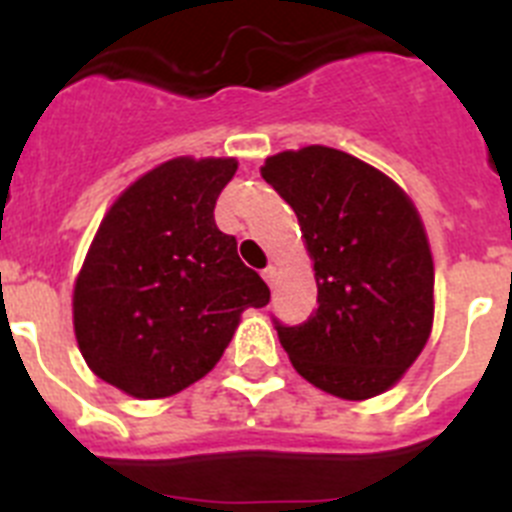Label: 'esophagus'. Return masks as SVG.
<instances>
[{
	"instance_id": "1",
	"label": "esophagus",
	"mask_w": 512,
	"mask_h": 512,
	"mask_svg": "<svg viewBox=\"0 0 512 512\" xmlns=\"http://www.w3.org/2000/svg\"><path fill=\"white\" fill-rule=\"evenodd\" d=\"M261 277H264V282L269 284V287H274V284H277V266H266V269L261 271Z\"/></svg>"
}]
</instances>
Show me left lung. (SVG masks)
<instances>
[{
    "instance_id": "8db88e82",
    "label": "left lung",
    "mask_w": 512,
    "mask_h": 512,
    "mask_svg": "<svg viewBox=\"0 0 512 512\" xmlns=\"http://www.w3.org/2000/svg\"><path fill=\"white\" fill-rule=\"evenodd\" d=\"M261 176L295 210L315 261L318 310L274 318L310 384L343 400L390 390L433 323V259L418 210L392 179L325 146L266 158Z\"/></svg>"
}]
</instances>
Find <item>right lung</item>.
Here are the masks:
<instances>
[{"label":"right lung","mask_w":512,"mask_h":512,"mask_svg":"<svg viewBox=\"0 0 512 512\" xmlns=\"http://www.w3.org/2000/svg\"><path fill=\"white\" fill-rule=\"evenodd\" d=\"M235 158H174L104 215L74 287L89 369L140 400L182 392L220 361L246 307L269 287L215 225Z\"/></svg>","instance_id":"add662e5"}]
</instances>
